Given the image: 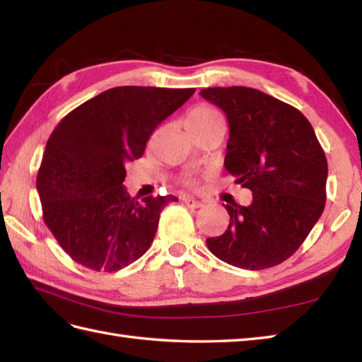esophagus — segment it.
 Listing matches in <instances>:
<instances>
[{
	"label": "esophagus",
	"mask_w": 362,
	"mask_h": 362,
	"mask_svg": "<svg viewBox=\"0 0 362 362\" xmlns=\"http://www.w3.org/2000/svg\"><path fill=\"white\" fill-rule=\"evenodd\" d=\"M182 202L185 204L187 206H189V209H199V206H202V202H201V201H196L194 197H189V196L183 197Z\"/></svg>",
	"instance_id": "esophagus-1"
}]
</instances>
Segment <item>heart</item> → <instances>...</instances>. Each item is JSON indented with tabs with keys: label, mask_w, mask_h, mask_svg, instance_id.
Instances as JSON below:
<instances>
[{
	"label": "heart",
	"mask_w": 362,
	"mask_h": 362,
	"mask_svg": "<svg viewBox=\"0 0 362 362\" xmlns=\"http://www.w3.org/2000/svg\"><path fill=\"white\" fill-rule=\"evenodd\" d=\"M185 126L188 129V132H194V130H201L211 126L224 127V119H222L221 113L216 109H213V107L197 105L187 115Z\"/></svg>",
	"instance_id": "obj_1"
}]
</instances>
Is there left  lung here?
<instances>
[{"mask_svg": "<svg viewBox=\"0 0 362 362\" xmlns=\"http://www.w3.org/2000/svg\"><path fill=\"white\" fill-rule=\"evenodd\" d=\"M201 96L226 113V169L253 194L247 206L226 205L230 224L206 245L241 269L280 264L294 255L325 209V152L302 112L263 91L214 87Z\"/></svg>", "mask_w": 362, "mask_h": 362, "instance_id": "left-lung-1", "label": "left lung"}]
</instances>
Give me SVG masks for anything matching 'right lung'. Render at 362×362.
I'll return each instance as SVG.
<instances>
[{
    "label": "right lung",
    "instance_id": "add662e5",
    "mask_svg": "<svg viewBox=\"0 0 362 362\" xmlns=\"http://www.w3.org/2000/svg\"><path fill=\"white\" fill-rule=\"evenodd\" d=\"M194 88L115 87L76 107L48 138L37 174L43 221L76 263L115 272L151 247L175 196H129L126 165Z\"/></svg>",
    "mask_w": 362,
    "mask_h": 362
}]
</instances>
